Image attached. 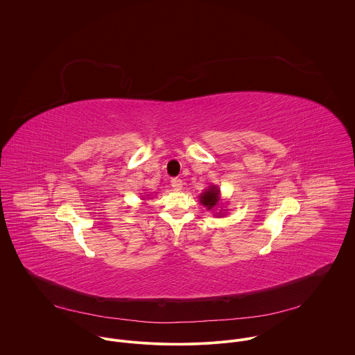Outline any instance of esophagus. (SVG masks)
Segmentation results:
<instances>
[{
	"label": "esophagus",
	"mask_w": 355,
	"mask_h": 355,
	"mask_svg": "<svg viewBox=\"0 0 355 355\" xmlns=\"http://www.w3.org/2000/svg\"><path fill=\"white\" fill-rule=\"evenodd\" d=\"M171 184H172V187H173L175 190H180L182 186H183V182H182L179 178H175V179L171 180Z\"/></svg>",
	"instance_id": "1"
}]
</instances>
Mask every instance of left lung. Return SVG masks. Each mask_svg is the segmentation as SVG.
Masks as SVG:
<instances>
[{
	"mask_svg": "<svg viewBox=\"0 0 355 355\" xmlns=\"http://www.w3.org/2000/svg\"><path fill=\"white\" fill-rule=\"evenodd\" d=\"M200 202L207 207L208 211H215L218 205L220 204V190L218 186H209L201 196H200Z\"/></svg>",
	"mask_w": 355,
	"mask_h": 355,
	"instance_id": "obj_1",
	"label": "left lung"
}]
</instances>
